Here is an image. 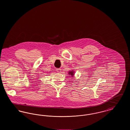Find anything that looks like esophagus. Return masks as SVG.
I'll list each match as a JSON object with an SVG mask.
<instances>
[{
  "label": "esophagus",
  "instance_id": "1",
  "mask_svg": "<svg viewBox=\"0 0 130 130\" xmlns=\"http://www.w3.org/2000/svg\"><path fill=\"white\" fill-rule=\"evenodd\" d=\"M56 71L57 72H58V73H61V69H60V68H58V69H56Z\"/></svg>",
  "mask_w": 130,
  "mask_h": 130
}]
</instances>
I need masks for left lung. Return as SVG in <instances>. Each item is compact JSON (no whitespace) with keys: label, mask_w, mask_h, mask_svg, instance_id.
Here are the masks:
<instances>
[{"label":"left lung","mask_w":130,"mask_h":130,"mask_svg":"<svg viewBox=\"0 0 130 130\" xmlns=\"http://www.w3.org/2000/svg\"><path fill=\"white\" fill-rule=\"evenodd\" d=\"M68 74H70L69 75H71L72 77H73V76H74V71H73V70H72V71H70L69 72H68Z\"/></svg>","instance_id":"1"}]
</instances>
